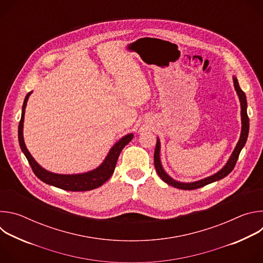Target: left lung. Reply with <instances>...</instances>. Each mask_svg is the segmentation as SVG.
Returning <instances> with one entry per match:
<instances>
[{
    "instance_id": "left-lung-1",
    "label": "left lung",
    "mask_w": 263,
    "mask_h": 263,
    "mask_svg": "<svg viewBox=\"0 0 263 263\" xmlns=\"http://www.w3.org/2000/svg\"><path fill=\"white\" fill-rule=\"evenodd\" d=\"M234 81V87L237 91V95L239 97L240 100V106H241V123H242V128H241V134H240V138L238 143L236 144V147L233 151L229 161L227 162V164L224 165L219 172H217L216 174L205 178L203 180L194 182V183H180L178 181H175L174 179H172L162 168L161 163H160V157H159V151H160V142L159 139H157V143H156V147H155V152H154V164H155V168L156 172L158 174V176L161 178V180H163L165 183H167L171 186L177 187L179 190H184V191H193V190H197L200 189V187H203L207 184H210L212 182L218 181L222 178H224L226 176H228L234 168L237 159L239 157L241 148L245 146L247 138H248V134H249V128H250V123H249V117L247 114V99H246V95L245 92L241 90V88L239 87L238 81L237 79L234 77L233 78Z\"/></svg>"
}]
</instances>
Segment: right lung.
Segmentation results:
<instances>
[{"label": "right lung", "mask_w": 263, "mask_h": 263, "mask_svg": "<svg viewBox=\"0 0 263 263\" xmlns=\"http://www.w3.org/2000/svg\"><path fill=\"white\" fill-rule=\"evenodd\" d=\"M31 92H29L24 101L23 104V110H22V118L18 125V141L23 153L25 154L33 173L35 176L41 179L43 182L53 185L58 189L68 191V192H86L97 189V187L104 184L115 172L117 161L119 159V156L122 152V149L131 141L133 138L132 134H128L124 136L119 142H117L114 147L110 149V152L104 162L95 171L85 173V174H79V175H58L54 173H50L46 170H44L41 165H39L29 151L26 147V144L24 142L23 137V125H24V115H25V108L27 105L28 98Z\"/></svg>", "instance_id": "1"}]
</instances>
